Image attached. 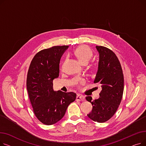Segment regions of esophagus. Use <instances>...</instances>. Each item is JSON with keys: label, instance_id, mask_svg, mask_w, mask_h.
<instances>
[{"label": "esophagus", "instance_id": "1", "mask_svg": "<svg viewBox=\"0 0 146 146\" xmlns=\"http://www.w3.org/2000/svg\"><path fill=\"white\" fill-rule=\"evenodd\" d=\"M76 100L77 101H84L85 100V98L84 97L79 94L77 95V96H76Z\"/></svg>", "mask_w": 146, "mask_h": 146}]
</instances>
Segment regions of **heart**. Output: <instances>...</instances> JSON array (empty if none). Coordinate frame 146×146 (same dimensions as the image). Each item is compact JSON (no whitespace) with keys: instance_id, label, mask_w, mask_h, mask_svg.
<instances>
[{"instance_id":"b5f03b06","label":"heart","mask_w":146,"mask_h":146,"mask_svg":"<svg viewBox=\"0 0 146 146\" xmlns=\"http://www.w3.org/2000/svg\"><path fill=\"white\" fill-rule=\"evenodd\" d=\"M74 54L82 64L85 65L92 57L93 52L88 46L82 45L74 50Z\"/></svg>"}]
</instances>
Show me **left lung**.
<instances>
[{
  "instance_id": "1",
  "label": "left lung",
  "mask_w": 146,
  "mask_h": 146,
  "mask_svg": "<svg viewBox=\"0 0 146 146\" xmlns=\"http://www.w3.org/2000/svg\"><path fill=\"white\" fill-rule=\"evenodd\" d=\"M96 48L99 60L94 83H99L102 90L98 99L92 101L91 96H86V99L93 106L88 117L102 123L113 115L121 103L124 91V75L115 54L103 46H96Z\"/></svg>"
}]
</instances>
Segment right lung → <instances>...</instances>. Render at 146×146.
Masks as SVG:
<instances>
[{
    "mask_svg": "<svg viewBox=\"0 0 146 146\" xmlns=\"http://www.w3.org/2000/svg\"><path fill=\"white\" fill-rule=\"evenodd\" d=\"M68 45L54 46L36 53L30 64L27 88L36 117L45 125H52L62 118L76 94L53 90V80L59 76V64Z\"/></svg>",
    "mask_w": 146,
    "mask_h": 146,
    "instance_id": "add662e5",
    "label": "right lung"
}]
</instances>
